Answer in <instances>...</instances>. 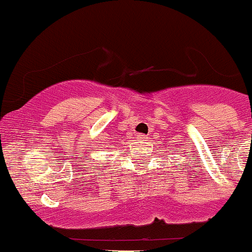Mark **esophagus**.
I'll list each match as a JSON object with an SVG mask.
<instances>
[{
	"label": "esophagus",
	"mask_w": 252,
	"mask_h": 252,
	"mask_svg": "<svg viewBox=\"0 0 252 252\" xmlns=\"http://www.w3.org/2000/svg\"><path fill=\"white\" fill-rule=\"evenodd\" d=\"M137 138L138 139H147V137L144 134H137Z\"/></svg>",
	"instance_id": "esophagus-1"
}]
</instances>
